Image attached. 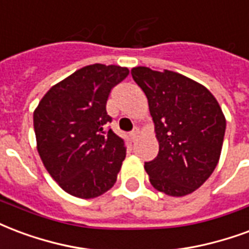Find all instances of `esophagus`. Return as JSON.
I'll use <instances>...</instances> for the list:
<instances>
[{"mask_svg": "<svg viewBox=\"0 0 249 249\" xmlns=\"http://www.w3.org/2000/svg\"><path fill=\"white\" fill-rule=\"evenodd\" d=\"M139 134H140V129H139V128H136V129H134L133 132L130 133V139H132L134 141V140L139 137Z\"/></svg>", "mask_w": 249, "mask_h": 249, "instance_id": "esophagus-1", "label": "esophagus"}]
</instances>
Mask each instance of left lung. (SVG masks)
Segmentation results:
<instances>
[{
    "label": "left lung",
    "instance_id": "8db88e82",
    "mask_svg": "<svg viewBox=\"0 0 249 249\" xmlns=\"http://www.w3.org/2000/svg\"><path fill=\"white\" fill-rule=\"evenodd\" d=\"M130 73L148 97L160 145L157 157L145 162L149 181L170 196L194 193L222 153L226 117L218 100L200 83L174 71L140 66Z\"/></svg>",
    "mask_w": 249,
    "mask_h": 249
}]
</instances>
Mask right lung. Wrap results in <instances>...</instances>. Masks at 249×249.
Segmentation results:
<instances>
[{
  "instance_id": "right-lung-1",
  "label": "right lung",
  "mask_w": 249,
  "mask_h": 249,
  "mask_svg": "<svg viewBox=\"0 0 249 249\" xmlns=\"http://www.w3.org/2000/svg\"><path fill=\"white\" fill-rule=\"evenodd\" d=\"M128 75V68L115 64L86 66L50 88L34 110L40 160L76 198H96L116 183L126 149L124 140L107 130L112 121L107 100Z\"/></svg>"
}]
</instances>
